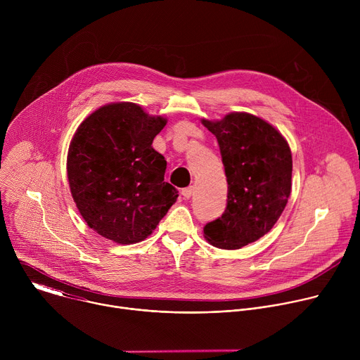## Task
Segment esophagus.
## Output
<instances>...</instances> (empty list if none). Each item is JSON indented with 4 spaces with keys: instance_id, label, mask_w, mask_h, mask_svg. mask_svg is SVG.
I'll return each mask as SVG.
<instances>
[{
    "instance_id": "1",
    "label": "esophagus",
    "mask_w": 360,
    "mask_h": 360,
    "mask_svg": "<svg viewBox=\"0 0 360 360\" xmlns=\"http://www.w3.org/2000/svg\"><path fill=\"white\" fill-rule=\"evenodd\" d=\"M181 193H182V196H184L185 199H189V198L192 196V193H193V186H188V188H184V189L181 191Z\"/></svg>"
}]
</instances>
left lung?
Here are the masks:
<instances>
[{
  "mask_svg": "<svg viewBox=\"0 0 360 360\" xmlns=\"http://www.w3.org/2000/svg\"><path fill=\"white\" fill-rule=\"evenodd\" d=\"M203 125L217 136L228 182L225 212L203 233L214 246L239 249L268 233L282 215L292 186L290 148L272 125L250 114Z\"/></svg>",
  "mask_w": 360,
  "mask_h": 360,
  "instance_id": "obj_1",
  "label": "left lung"
}]
</instances>
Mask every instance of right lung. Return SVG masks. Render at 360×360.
<instances>
[{"instance_id": "add662e5", "label": "right lung", "mask_w": 360, "mask_h": 360, "mask_svg": "<svg viewBox=\"0 0 360 360\" xmlns=\"http://www.w3.org/2000/svg\"><path fill=\"white\" fill-rule=\"evenodd\" d=\"M167 120L148 117L131 102L110 104L77 129L67 172L77 208L89 228L117 243H136L176 202L164 181L167 161L152 141Z\"/></svg>"}]
</instances>
